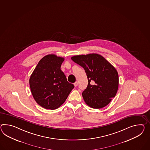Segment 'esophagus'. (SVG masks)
<instances>
[{
	"label": "esophagus",
	"instance_id": "34e87169",
	"mask_svg": "<svg viewBox=\"0 0 150 150\" xmlns=\"http://www.w3.org/2000/svg\"><path fill=\"white\" fill-rule=\"evenodd\" d=\"M74 86H75V87H76L77 86V85H78V82H75L74 83Z\"/></svg>",
	"mask_w": 150,
	"mask_h": 150
}]
</instances>
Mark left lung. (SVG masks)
Listing matches in <instances>:
<instances>
[{"label": "left lung", "mask_w": 150, "mask_h": 150, "mask_svg": "<svg viewBox=\"0 0 150 150\" xmlns=\"http://www.w3.org/2000/svg\"><path fill=\"white\" fill-rule=\"evenodd\" d=\"M71 59L84 68L87 76L88 86L82 92L86 104L96 109L107 106L115 97L118 89L117 70L96 54L75 56Z\"/></svg>", "instance_id": "left-lung-1"}]
</instances>
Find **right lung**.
Segmentation results:
<instances>
[{
    "mask_svg": "<svg viewBox=\"0 0 150 150\" xmlns=\"http://www.w3.org/2000/svg\"><path fill=\"white\" fill-rule=\"evenodd\" d=\"M64 59L55 55L44 56L37 64L30 78L33 98L40 106L55 110L65 102L74 88L61 70Z\"/></svg>",
    "mask_w": 150,
    "mask_h": 150,
    "instance_id": "1",
    "label": "right lung"
}]
</instances>
